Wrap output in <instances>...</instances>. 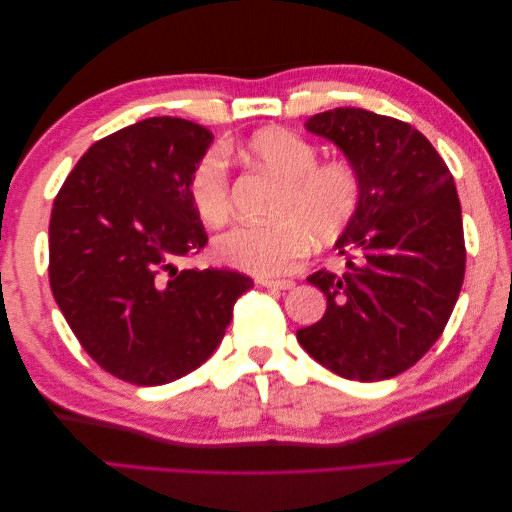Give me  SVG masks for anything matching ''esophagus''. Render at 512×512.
I'll return each mask as SVG.
<instances>
[{"instance_id":"obj_1","label":"esophagus","mask_w":512,"mask_h":512,"mask_svg":"<svg viewBox=\"0 0 512 512\" xmlns=\"http://www.w3.org/2000/svg\"><path fill=\"white\" fill-rule=\"evenodd\" d=\"M258 284L265 286V288H273V290H290V288H294L292 280H273V277H260Z\"/></svg>"}]
</instances>
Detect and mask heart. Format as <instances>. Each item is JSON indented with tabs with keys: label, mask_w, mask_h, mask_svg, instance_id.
Wrapping results in <instances>:
<instances>
[{
	"label": "heart",
	"mask_w": 512,
	"mask_h": 512,
	"mask_svg": "<svg viewBox=\"0 0 512 512\" xmlns=\"http://www.w3.org/2000/svg\"><path fill=\"white\" fill-rule=\"evenodd\" d=\"M245 153L284 181L273 224L237 222L213 239V254L224 265L254 275L297 271L314 239L335 241L352 224L363 203V177L346 158L318 162V147L286 128L254 134ZM190 196L200 218L218 226L230 213V170L220 149L198 160Z\"/></svg>",
	"instance_id": "heart-1"
}]
</instances>
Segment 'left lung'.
<instances>
[{
  "label": "left lung",
  "instance_id": "1",
  "mask_svg": "<svg viewBox=\"0 0 512 512\" xmlns=\"http://www.w3.org/2000/svg\"><path fill=\"white\" fill-rule=\"evenodd\" d=\"M305 128L361 170L363 203L335 243L348 269L307 277L327 312L297 339L337 376L393 378L438 342L459 299L466 243L453 175L406 121L346 106Z\"/></svg>",
  "mask_w": 512,
  "mask_h": 512
}]
</instances>
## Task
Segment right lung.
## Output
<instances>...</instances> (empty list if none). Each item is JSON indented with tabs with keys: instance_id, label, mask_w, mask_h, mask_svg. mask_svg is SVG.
Returning a JSON list of instances; mask_svg holds the SVG:
<instances>
[{
	"instance_id": "right-lung-1",
	"label": "right lung",
	"mask_w": 512,
	"mask_h": 512,
	"mask_svg": "<svg viewBox=\"0 0 512 512\" xmlns=\"http://www.w3.org/2000/svg\"><path fill=\"white\" fill-rule=\"evenodd\" d=\"M211 141L188 119H143L91 145L55 196L53 297L91 359L130 384L203 365L254 286L232 269L181 267L209 241L190 179Z\"/></svg>"
}]
</instances>
